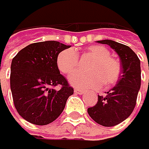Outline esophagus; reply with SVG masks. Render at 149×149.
Returning a JSON list of instances; mask_svg holds the SVG:
<instances>
[{"label": "esophagus", "instance_id": "34e87169", "mask_svg": "<svg viewBox=\"0 0 149 149\" xmlns=\"http://www.w3.org/2000/svg\"><path fill=\"white\" fill-rule=\"evenodd\" d=\"M74 93H77V94H83L84 93V91L82 89H79V88H74Z\"/></svg>", "mask_w": 149, "mask_h": 149}]
</instances>
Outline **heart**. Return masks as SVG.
Wrapping results in <instances>:
<instances>
[{
  "label": "heart",
  "instance_id": "heart-1",
  "mask_svg": "<svg viewBox=\"0 0 149 149\" xmlns=\"http://www.w3.org/2000/svg\"><path fill=\"white\" fill-rule=\"evenodd\" d=\"M81 57L93 58L87 66L88 72L77 71L70 76V83L75 88L95 89L102 84L105 87L115 85L121 76L122 67L118 60L111 57L109 50L102 45H91L81 52ZM58 69L63 74L69 75L79 64L78 53L67 48L58 54L56 58Z\"/></svg>",
  "mask_w": 149,
  "mask_h": 149
}]
</instances>
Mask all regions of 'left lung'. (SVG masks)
<instances>
[{
    "mask_svg": "<svg viewBox=\"0 0 149 149\" xmlns=\"http://www.w3.org/2000/svg\"><path fill=\"white\" fill-rule=\"evenodd\" d=\"M115 49L120 58L122 74L117 85L98 95L97 104L88 108V113L94 121L104 127H112L124 121L136 105V100L141 86L140 60L132 50L125 45L112 40L98 41Z\"/></svg>",
    "mask_w": 149,
    "mask_h": 149,
    "instance_id": "1",
    "label": "left lung"
}]
</instances>
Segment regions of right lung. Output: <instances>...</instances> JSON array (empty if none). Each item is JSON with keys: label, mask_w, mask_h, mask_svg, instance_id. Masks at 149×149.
<instances>
[{"label": "right lung", "mask_w": 149, "mask_h": 149, "mask_svg": "<svg viewBox=\"0 0 149 149\" xmlns=\"http://www.w3.org/2000/svg\"><path fill=\"white\" fill-rule=\"evenodd\" d=\"M69 47L57 41H45L27 45L14 57L10 74L13 102L27 121L35 125L53 122L74 94L56 63L58 54Z\"/></svg>", "instance_id": "right-lung-1"}]
</instances>
